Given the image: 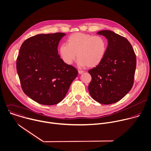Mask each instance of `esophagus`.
<instances>
[{
	"mask_svg": "<svg viewBox=\"0 0 151 151\" xmlns=\"http://www.w3.org/2000/svg\"><path fill=\"white\" fill-rule=\"evenodd\" d=\"M78 74H83V73H84V71H82V70H78Z\"/></svg>",
	"mask_w": 151,
	"mask_h": 151,
	"instance_id": "1",
	"label": "esophagus"
}]
</instances>
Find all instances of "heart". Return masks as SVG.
I'll use <instances>...</instances> for the list:
<instances>
[{
  "label": "heart",
  "mask_w": 151,
  "mask_h": 151,
  "mask_svg": "<svg viewBox=\"0 0 151 151\" xmlns=\"http://www.w3.org/2000/svg\"><path fill=\"white\" fill-rule=\"evenodd\" d=\"M67 44L59 46V55L63 61L71 64L77 55L78 65L92 68L98 65L103 59L107 48L106 39L101 36L76 33L67 39Z\"/></svg>",
  "instance_id": "obj_1"
}]
</instances>
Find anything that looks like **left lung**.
<instances>
[{"label": "left lung", "mask_w": 151, "mask_h": 151, "mask_svg": "<svg viewBox=\"0 0 151 151\" xmlns=\"http://www.w3.org/2000/svg\"><path fill=\"white\" fill-rule=\"evenodd\" d=\"M98 35L108 42L102 61L90 70L92 80L88 92L98 102L109 105L124 98L134 83L136 57L130 43L125 37L110 30H102Z\"/></svg>", "instance_id": "left-lung-1"}]
</instances>
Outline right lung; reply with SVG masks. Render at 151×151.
<instances>
[{"mask_svg":"<svg viewBox=\"0 0 151 151\" xmlns=\"http://www.w3.org/2000/svg\"><path fill=\"white\" fill-rule=\"evenodd\" d=\"M63 33L40 34L25 40L17 60V70L24 93L35 102L53 105L65 96L78 75L73 66L58 54Z\"/></svg>","mask_w":151,"mask_h":151,"instance_id":"obj_1","label":"right lung"}]
</instances>
